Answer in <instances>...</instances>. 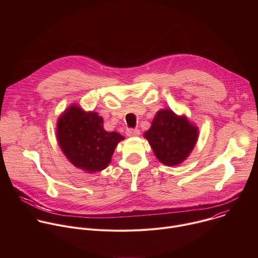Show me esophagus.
Wrapping results in <instances>:
<instances>
[{
  "mask_svg": "<svg viewBox=\"0 0 258 258\" xmlns=\"http://www.w3.org/2000/svg\"><path fill=\"white\" fill-rule=\"evenodd\" d=\"M126 136H128V137H138V136H140V131L138 128H128L126 131Z\"/></svg>",
  "mask_w": 258,
  "mask_h": 258,
  "instance_id": "obj_1",
  "label": "esophagus"
}]
</instances>
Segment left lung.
Masks as SVG:
<instances>
[{"label":"left lung","instance_id":"obj_1","mask_svg":"<svg viewBox=\"0 0 258 258\" xmlns=\"http://www.w3.org/2000/svg\"><path fill=\"white\" fill-rule=\"evenodd\" d=\"M199 127L186 115L160 109L150 128L144 133L154 155L162 164L175 166L185 161L198 141Z\"/></svg>","mask_w":258,"mask_h":258}]
</instances>
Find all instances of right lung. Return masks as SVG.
Here are the masks:
<instances>
[{
    "label": "right lung",
    "mask_w": 258,
    "mask_h": 258,
    "mask_svg": "<svg viewBox=\"0 0 258 258\" xmlns=\"http://www.w3.org/2000/svg\"><path fill=\"white\" fill-rule=\"evenodd\" d=\"M56 138L69 162L87 173L105 169L118 143L124 140L119 133L105 131L102 116L85 111L79 104L69 105L60 114Z\"/></svg>",
    "instance_id": "obj_1"
}]
</instances>
